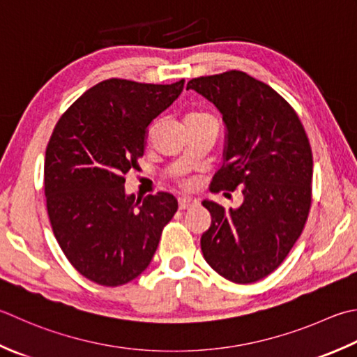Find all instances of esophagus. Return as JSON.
I'll use <instances>...</instances> for the list:
<instances>
[{"label": "esophagus", "instance_id": "esophagus-1", "mask_svg": "<svg viewBox=\"0 0 357 357\" xmlns=\"http://www.w3.org/2000/svg\"><path fill=\"white\" fill-rule=\"evenodd\" d=\"M178 206H179V211H185V208H190L198 206V199L195 197H184V198H179L178 199Z\"/></svg>", "mask_w": 357, "mask_h": 357}]
</instances>
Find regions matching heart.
Instances as JSON below:
<instances>
[{"instance_id": "heart-1", "label": "heart", "mask_w": 357, "mask_h": 357, "mask_svg": "<svg viewBox=\"0 0 357 357\" xmlns=\"http://www.w3.org/2000/svg\"><path fill=\"white\" fill-rule=\"evenodd\" d=\"M202 116H207V114H204V113H192V114H188V116H187V119H193V117H202ZM185 185H187V183H185Z\"/></svg>"}]
</instances>
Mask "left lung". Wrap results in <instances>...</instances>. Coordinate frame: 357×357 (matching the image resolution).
Returning a JSON list of instances; mask_svg holds the SVG:
<instances>
[{
    "instance_id": "obj_1",
    "label": "left lung",
    "mask_w": 357,
    "mask_h": 357,
    "mask_svg": "<svg viewBox=\"0 0 357 357\" xmlns=\"http://www.w3.org/2000/svg\"><path fill=\"white\" fill-rule=\"evenodd\" d=\"M187 89L211 100L226 125L225 165L212 190L241 188L243 204L202 201L212 225L201 250L213 271L248 284L274 272L298 240L311 207L312 153L302 122L283 97L243 71L198 77Z\"/></svg>"
}]
</instances>
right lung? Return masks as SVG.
<instances>
[{"label":"right lung","mask_w":357,"mask_h":357,"mask_svg":"<svg viewBox=\"0 0 357 357\" xmlns=\"http://www.w3.org/2000/svg\"><path fill=\"white\" fill-rule=\"evenodd\" d=\"M183 88L184 80H103L55 125L45 159L49 221L63 254L91 282L114 288L141 275L178 211L172 193H125L123 174L137 169L149 125Z\"/></svg>","instance_id":"right-lung-1"}]
</instances>
